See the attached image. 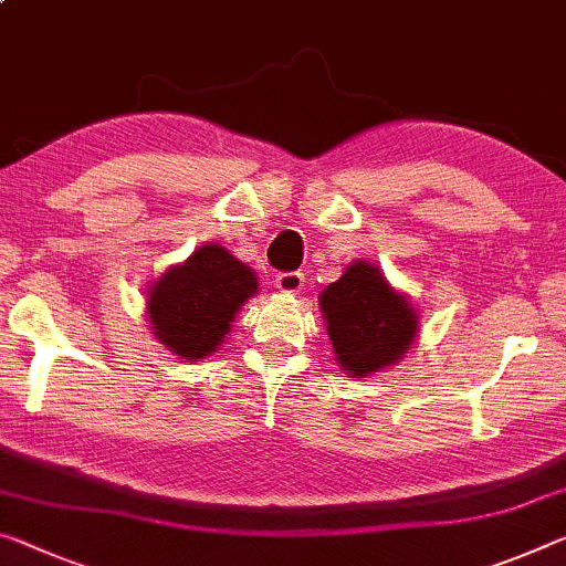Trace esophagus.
<instances>
[{"label": "esophagus", "instance_id": "1", "mask_svg": "<svg viewBox=\"0 0 566 566\" xmlns=\"http://www.w3.org/2000/svg\"><path fill=\"white\" fill-rule=\"evenodd\" d=\"M274 284L282 294H300L304 290V274L302 272H282V274H276Z\"/></svg>", "mask_w": 566, "mask_h": 566}]
</instances>
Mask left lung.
I'll use <instances>...</instances> for the list:
<instances>
[{
	"label": "left lung",
	"instance_id": "8db88e82",
	"mask_svg": "<svg viewBox=\"0 0 566 566\" xmlns=\"http://www.w3.org/2000/svg\"><path fill=\"white\" fill-rule=\"evenodd\" d=\"M319 312L332 353L347 378H370L398 365L420 329V315L408 294L365 259L349 262L343 276L322 290Z\"/></svg>",
	"mask_w": 566,
	"mask_h": 566
}]
</instances>
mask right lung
<instances>
[{"mask_svg": "<svg viewBox=\"0 0 566 566\" xmlns=\"http://www.w3.org/2000/svg\"><path fill=\"white\" fill-rule=\"evenodd\" d=\"M254 294H259L254 269L209 241L150 282L146 292L150 335L181 360L199 363L223 345L231 322Z\"/></svg>", "mask_w": 566, "mask_h": 566, "instance_id": "obj_1", "label": "right lung"}]
</instances>
